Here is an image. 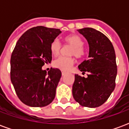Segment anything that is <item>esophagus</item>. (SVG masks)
I'll use <instances>...</instances> for the list:
<instances>
[{
  "instance_id": "esophagus-1",
  "label": "esophagus",
  "mask_w": 129,
  "mask_h": 129,
  "mask_svg": "<svg viewBox=\"0 0 129 129\" xmlns=\"http://www.w3.org/2000/svg\"><path fill=\"white\" fill-rule=\"evenodd\" d=\"M61 74H62V76H64L66 74V73H65V72H62Z\"/></svg>"
}]
</instances>
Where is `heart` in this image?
Masks as SVG:
<instances>
[{
	"mask_svg": "<svg viewBox=\"0 0 129 129\" xmlns=\"http://www.w3.org/2000/svg\"><path fill=\"white\" fill-rule=\"evenodd\" d=\"M65 41L73 46V48L70 51V55H74L77 58H80L84 55V41L81 37L76 34H71L65 37ZM61 45L57 39H54L51 43L50 50L53 56L59 55L61 52ZM74 63V59L70 56H61L56 59L54 61V67L59 68L63 71H68L70 69Z\"/></svg>",
	"mask_w": 129,
	"mask_h": 129,
	"instance_id": "heart-1",
	"label": "heart"
}]
</instances>
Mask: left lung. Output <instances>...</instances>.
Wrapping results in <instances>:
<instances>
[{
	"mask_svg": "<svg viewBox=\"0 0 129 129\" xmlns=\"http://www.w3.org/2000/svg\"><path fill=\"white\" fill-rule=\"evenodd\" d=\"M87 40L88 59L79 69L89 73L85 78L75 74L73 85L74 99L80 105L95 108L102 105L113 91L117 76L116 56L113 44L105 35L90 27L77 29Z\"/></svg>",
	"mask_w": 129,
	"mask_h": 129,
	"instance_id": "obj_1",
	"label": "left lung"
}]
</instances>
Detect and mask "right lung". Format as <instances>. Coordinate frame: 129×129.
Instances as JSON below:
<instances>
[{
  "instance_id": "1",
  "label": "right lung",
  "mask_w": 129,
  "mask_h": 129,
  "mask_svg": "<svg viewBox=\"0 0 129 129\" xmlns=\"http://www.w3.org/2000/svg\"><path fill=\"white\" fill-rule=\"evenodd\" d=\"M61 33L59 29L37 26L27 30L16 44L10 60L11 81L26 105L43 107L55 97L61 72L51 68L47 73L42 66L52 61L50 44Z\"/></svg>"
}]
</instances>
